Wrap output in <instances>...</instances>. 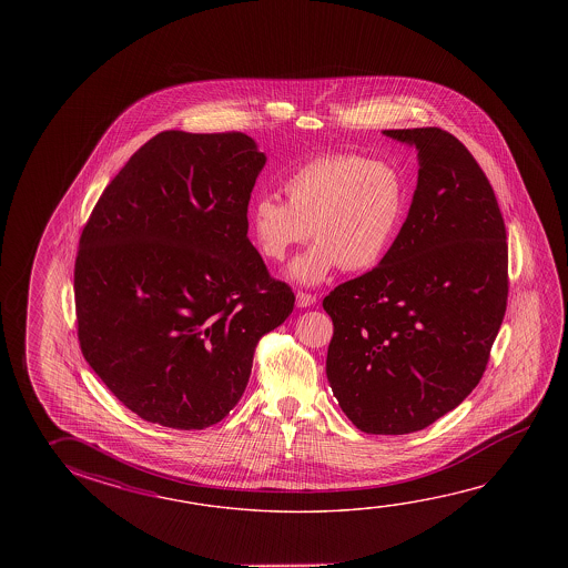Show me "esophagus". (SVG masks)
Returning <instances> with one entry per match:
<instances>
[{"label":"esophagus","mask_w":568,"mask_h":568,"mask_svg":"<svg viewBox=\"0 0 568 568\" xmlns=\"http://www.w3.org/2000/svg\"><path fill=\"white\" fill-rule=\"evenodd\" d=\"M316 297L315 295H311V293H303V291H298L297 293V307L307 308L311 305H315Z\"/></svg>","instance_id":"obj_1"}]
</instances>
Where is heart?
<instances>
[{"instance_id":"heart-1","label":"heart","mask_w":568,"mask_h":568,"mask_svg":"<svg viewBox=\"0 0 568 568\" xmlns=\"http://www.w3.org/2000/svg\"><path fill=\"white\" fill-rule=\"evenodd\" d=\"M285 202L263 194L250 210V232L265 260L315 243L288 267L291 280L316 285L344 271L376 267L400 232L406 190L400 172L382 160L335 152L303 162L283 178Z\"/></svg>"}]
</instances>
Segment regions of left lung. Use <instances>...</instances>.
I'll list each match as a JSON object with an SVG mask.
<instances>
[{"instance_id":"left-lung-1","label":"left lung","mask_w":568,"mask_h":568,"mask_svg":"<svg viewBox=\"0 0 568 568\" xmlns=\"http://www.w3.org/2000/svg\"><path fill=\"white\" fill-rule=\"evenodd\" d=\"M418 150V186L390 252L331 291L326 378L366 434L428 428L481 381L507 308V233L471 152L437 126L384 131Z\"/></svg>"}]
</instances>
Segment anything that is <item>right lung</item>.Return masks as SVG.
<instances>
[{"instance_id":"1","label":"right lung","mask_w":568,"mask_h":568,"mask_svg":"<svg viewBox=\"0 0 568 568\" xmlns=\"http://www.w3.org/2000/svg\"><path fill=\"white\" fill-rule=\"evenodd\" d=\"M265 154L243 132L164 131L104 187L75 260L84 361L140 418L214 426L295 307L247 237Z\"/></svg>"}]
</instances>
